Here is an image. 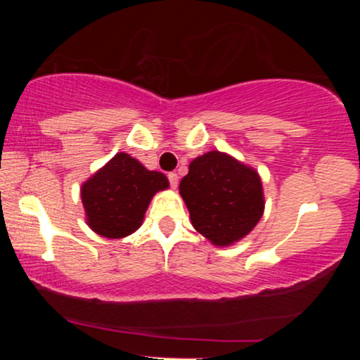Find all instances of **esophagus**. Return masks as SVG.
Wrapping results in <instances>:
<instances>
[{
	"label": "esophagus",
	"mask_w": 360,
	"mask_h": 360,
	"mask_svg": "<svg viewBox=\"0 0 360 360\" xmlns=\"http://www.w3.org/2000/svg\"><path fill=\"white\" fill-rule=\"evenodd\" d=\"M169 177V183H171V188H177V183H179V177H177L176 172H171V174L167 176Z\"/></svg>",
	"instance_id": "obj_1"
}]
</instances>
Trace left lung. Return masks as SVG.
<instances>
[{
  "mask_svg": "<svg viewBox=\"0 0 360 360\" xmlns=\"http://www.w3.org/2000/svg\"><path fill=\"white\" fill-rule=\"evenodd\" d=\"M179 194L194 230L217 247H230L249 235L266 205L259 172L220 150L191 160Z\"/></svg>",
  "mask_w": 360,
  "mask_h": 360,
  "instance_id": "8db88e82",
  "label": "left lung"
}]
</instances>
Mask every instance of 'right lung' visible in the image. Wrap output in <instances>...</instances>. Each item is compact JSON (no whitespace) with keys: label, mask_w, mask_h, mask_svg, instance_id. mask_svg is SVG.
Listing matches in <instances>:
<instances>
[{"label":"right lung","mask_w":360,"mask_h":360,"mask_svg":"<svg viewBox=\"0 0 360 360\" xmlns=\"http://www.w3.org/2000/svg\"><path fill=\"white\" fill-rule=\"evenodd\" d=\"M167 188L162 172L148 171L130 154L118 152L81 186L86 223L101 237H128L140 229L155 193Z\"/></svg>","instance_id":"add662e5"}]
</instances>
